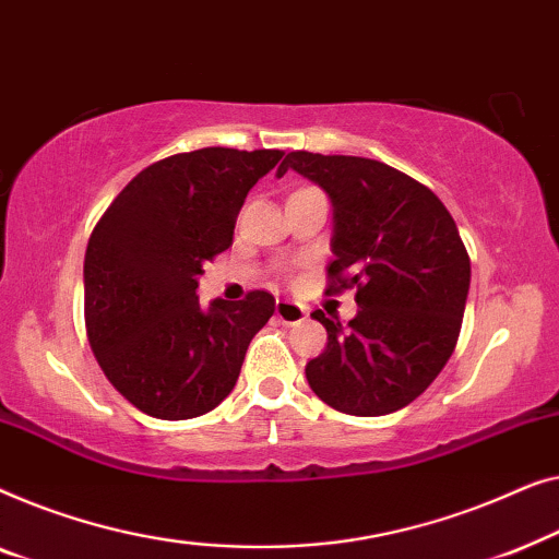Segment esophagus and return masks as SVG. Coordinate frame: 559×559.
<instances>
[{"label": "esophagus", "instance_id": "esophagus-1", "mask_svg": "<svg viewBox=\"0 0 559 559\" xmlns=\"http://www.w3.org/2000/svg\"><path fill=\"white\" fill-rule=\"evenodd\" d=\"M276 317L286 326H296V324H301V321L306 319V309H304V306L294 304V301H278L276 304Z\"/></svg>", "mask_w": 559, "mask_h": 559}]
</instances>
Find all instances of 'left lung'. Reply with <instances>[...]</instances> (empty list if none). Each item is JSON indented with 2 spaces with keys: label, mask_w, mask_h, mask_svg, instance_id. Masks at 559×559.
<instances>
[{
  "label": "left lung",
  "mask_w": 559,
  "mask_h": 559,
  "mask_svg": "<svg viewBox=\"0 0 559 559\" xmlns=\"http://www.w3.org/2000/svg\"><path fill=\"white\" fill-rule=\"evenodd\" d=\"M317 182L334 207L329 288H355L357 317H311L326 349L306 365L334 411L374 418L428 390L459 342L471 261L451 212L426 185L365 156L290 152L278 167Z\"/></svg>",
  "instance_id": "8db88e82"
}]
</instances>
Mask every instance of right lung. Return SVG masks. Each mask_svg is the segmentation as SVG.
<instances>
[{
  "label": "right lung",
  "mask_w": 559,
  "mask_h": 559,
  "mask_svg": "<svg viewBox=\"0 0 559 559\" xmlns=\"http://www.w3.org/2000/svg\"><path fill=\"white\" fill-rule=\"evenodd\" d=\"M278 148L207 146L148 164L93 227L85 250V332L100 369L141 413L187 420L238 382L248 344L276 298L250 290L202 309V265L230 248L250 187Z\"/></svg>",
  "instance_id": "add662e5"
}]
</instances>
